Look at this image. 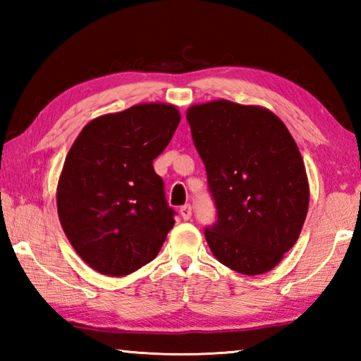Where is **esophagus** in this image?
Returning a JSON list of instances; mask_svg holds the SVG:
<instances>
[{
    "label": "esophagus",
    "instance_id": "1",
    "mask_svg": "<svg viewBox=\"0 0 361 361\" xmlns=\"http://www.w3.org/2000/svg\"><path fill=\"white\" fill-rule=\"evenodd\" d=\"M180 215H181V218L183 219H191V216H192V207L191 205H183L181 209H180Z\"/></svg>",
    "mask_w": 361,
    "mask_h": 361
}]
</instances>
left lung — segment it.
<instances>
[{"label":"left lung","instance_id":"1","mask_svg":"<svg viewBox=\"0 0 361 361\" xmlns=\"http://www.w3.org/2000/svg\"><path fill=\"white\" fill-rule=\"evenodd\" d=\"M218 221L205 229L212 253L243 276L272 271L299 239L309 180L295 138L279 116L224 99L188 108Z\"/></svg>","mask_w":361,"mask_h":361}]
</instances>
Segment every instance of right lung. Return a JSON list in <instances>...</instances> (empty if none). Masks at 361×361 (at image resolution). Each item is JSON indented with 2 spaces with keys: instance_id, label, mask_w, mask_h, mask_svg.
I'll use <instances>...</instances> for the list:
<instances>
[{
  "instance_id": "1",
  "label": "right lung",
  "mask_w": 361,
  "mask_h": 361,
  "mask_svg": "<svg viewBox=\"0 0 361 361\" xmlns=\"http://www.w3.org/2000/svg\"><path fill=\"white\" fill-rule=\"evenodd\" d=\"M180 119L178 108L159 102L102 114L66 154L57 185L60 224L81 259L103 276H129L148 264L173 228L152 161Z\"/></svg>"
}]
</instances>
